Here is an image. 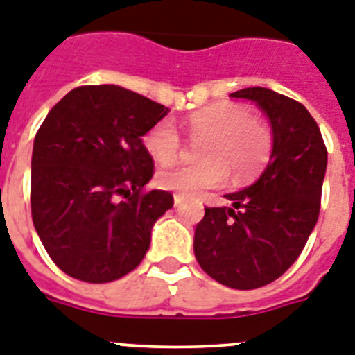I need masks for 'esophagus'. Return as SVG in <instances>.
Wrapping results in <instances>:
<instances>
[{"mask_svg":"<svg viewBox=\"0 0 355 355\" xmlns=\"http://www.w3.org/2000/svg\"><path fill=\"white\" fill-rule=\"evenodd\" d=\"M173 200H175V207H178V205H182L184 198L180 195H175V196H173Z\"/></svg>","mask_w":355,"mask_h":355,"instance_id":"34e87169","label":"esophagus"}]
</instances>
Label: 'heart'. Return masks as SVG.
<instances>
[{
  "label": "heart",
  "instance_id": "heart-1",
  "mask_svg": "<svg viewBox=\"0 0 355 355\" xmlns=\"http://www.w3.org/2000/svg\"><path fill=\"white\" fill-rule=\"evenodd\" d=\"M186 132L198 146L195 166H168L157 173V184L180 196H195L204 189L222 186L229 177H251L263 168L272 153L274 135L267 122L238 103H214L189 113ZM144 150L159 164L177 159L180 135L168 119H162L142 137Z\"/></svg>",
  "mask_w": 355,
  "mask_h": 355
}]
</instances>
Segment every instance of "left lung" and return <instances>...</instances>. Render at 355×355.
Wrapping results in <instances>:
<instances>
[{"instance_id": "1", "label": "left lung", "mask_w": 355, "mask_h": 355, "mask_svg": "<svg viewBox=\"0 0 355 355\" xmlns=\"http://www.w3.org/2000/svg\"><path fill=\"white\" fill-rule=\"evenodd\" d=\"M267 113L272 155L261 177L225 195L231 207H205L195 229V256L218 284L240 291L278 279L302 254L321 207L327 146L302 103L269 88H243Z\"/></svg>"}]
</instances>
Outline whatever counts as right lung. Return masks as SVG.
Masks as SVG:
<instances>
[{
  "label": "right lung",
  "instance_id": "add662e5",
  "mask_svg": "<svg viewBox=\"0 0 355 355\" xmlns=\"http://www.w3.org/2000/svg\"><path fill=\"white\" fill-rule=\"evenodd\" d=\"M115 85L68 92L34 139L32 222L62 272L108 284L132 272L150 249L155 220L173 195L146 189L155 164L142 135L168 113Z\"/></svg>",
  "mask_w": 355,
  "mask_h": 355
}]
</instances>
